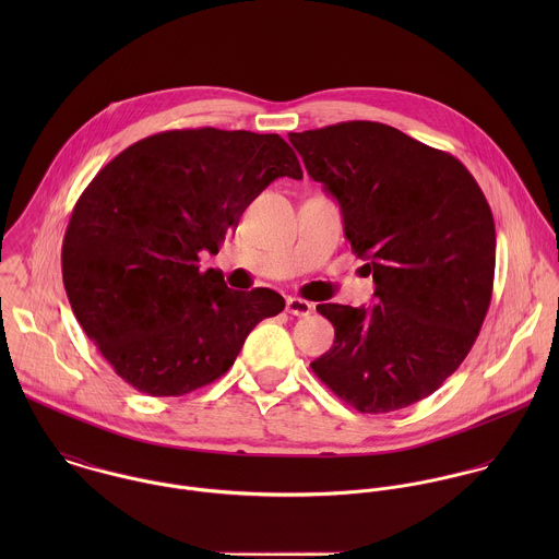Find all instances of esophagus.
Segmentation results:
<instances>
[{
  "mask_svg": "<svg viewBox=\"0 0 559 559\" xmlns=\"http://www.w3.org/2000/svg\"><path fill=\"white\" fill-rule=\"evenodd\" d=\"M312 304L306 301V299H299V297H288L286 299V312L293 314V317H310L312 314Z\"/></svg>",
  "mask_w": 559,
  "mask_h": 559,
  "instance_id": "34e87169",
  "label": "esophagus"
}]
</instances>
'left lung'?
Returning <instances> with one entry per match:
<instances>
[{
    "instance_id": "8db88e82",
    "label": "left lung",
    "mask_w": 559,
    "mask_h": 559,
    "mask_svg": "<svg viewBox=\"0 0 559 559\" xmlns=\"http://www.w3.org/2000/svg\"><path fill=\"white\" fill-rule=\"evenodd\" d=\"M288 140L337 200L344 237L377 284L372 308L317 306L335 340L310 364L314 374L361 413L430 396L472 350L492 297L495 222L476 178L381 122Z\"/></svg>"
}]
</instances>
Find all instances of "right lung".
Segmentation results:
<instances>
[{
    "instance_id": "right-lung-1",
    "label": "right lung",
    "mask_w": 559,
    "mask_h": 559,
    "mask_svg": "<svg viewBox=\"0 0 559 559\" xmlns=\"http://www.w3.org/2000/svg\"><path fill=\"white\" fill-rule=\"evenodd\" d=\"M280 176L304 178L280 135L204 127L135 142L85 187L62 245L64 288L131 388L163 399L213 383L249 331L284 310L275 290H233L198 266Z\"/></svg>"
}]
</instances>
